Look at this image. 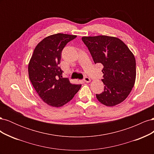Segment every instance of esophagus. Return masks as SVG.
<instances>
[{"label":"esophagus","mask_w":154,"mask_h":154,"mask_svg":"<svg viewBox=\"0 0 154 154\" xmlns=\"http://www.w3.org/2000/svg\"><path fill=\"white\" fill-rule=\"evenodd\" d=\"M83 81L87 82V83H88V82H91V79L85 76V77H84V78H83Z\"/></svg>","instance_id":"1"}]
</instances>
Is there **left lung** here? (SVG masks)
<instances>
[{
  "instance_id": "8db88e82",
  "label": "left lung",
  "mask_w": 154,
  "mask_h": 154,
  "mask_svg": "<svg viewBox=\"0 0 154 154\" xmlns=\"http://www.w3.org/2000/svg\"><path fill=\"white\" fill-rule=\"evenodd\" d=\"M95 63L103 66L105 87L96 98L106 106L122 103L129 95L136 80V60L123 41L112 36H83Z\"/></svg>"
}]
</instances>
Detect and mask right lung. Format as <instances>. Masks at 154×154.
<instances>
[{
	"label": "right lung",
	"instance_id": "1",
	"mask_svg": "<svg viewBox=\"0 0 154 154\" xmlns=\"http://www.w3.org/2000/svg\"><path fill=\"white\" fill-rule=\"evenodd\" d=\"M76 35L58 33L49 36L36 45L28 66L29 80L45 103L59 107L71 101L82 85L72 84L62 77L58 65L62 52Z\"/></svg>",
	"mask_w": 154,
	"mask_h": 154
}]
</instances>
